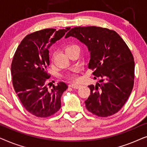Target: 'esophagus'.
I'll return each mask as SVG.
<instances>
[{
	"label": "esophagus",
	"mask_w": 147,
	"mask_h": 147,
	"mask_svg": "<svg viewBox=\"0 0 147 147\" xmlns=\"http://www.w3.org/2000/svg\"><path fill=\"white\" fill-rule=\"evenodd\" d=\"M70 86H71L72 88H74V89H79V88L82 86V85L79 84H72Z\"/></svg>",
	"instance_id": "obj_1"
}]
</instances>
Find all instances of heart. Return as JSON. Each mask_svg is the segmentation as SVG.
<instances>
[{"instance_id": "obj_1", "label": "heart", "mask_w": 147, "mask_h": 147, "mask_svg": "<svg viewBox=\"0 0 147 147\" xmlns=\"http://www.w3.org/2000/svg\"><path fill=\"white\" fill-rule=\"evenodd\" d=\"M72 46H75V45H69V46H68L66 49L71 47H72ZM77 71L78 70L76 69V70H75V71L72 72V73L68 74L66 76V78L70 80H77V74H76V72H77Z\"/></svg>"}]
</instances>
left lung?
I'll return each instance as SVG.
<instances>
[{
  "mask_svg": "<svg viewBox=\"0 0 147 147\" xmlns=\"http://www.w3.org/2000/svg\"><path fill=\"white\" fill-rule=\"evenodd\" d=\"M74 37L85 44L90 52L88 67L100 78L95 86L90 85V95L85 101L88 111L107 117L121 109L134 86L133 55L116 31L95 26L71 29L65 38Z\"/></svg>",
  "mask_w": 147,
  "mask_h": 147,
  "instance_id": "8db88e82",
  "label": "left lung"
}]
</instances>
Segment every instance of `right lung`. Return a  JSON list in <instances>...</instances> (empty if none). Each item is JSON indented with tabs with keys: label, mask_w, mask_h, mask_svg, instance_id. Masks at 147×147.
<instances>
[{
	"label": "right lung",
	"mask_w": 147,
	"mask_h": 147,
	"mask_svg": "<svg viewBox=\"0 0 147 147\" xmlns=\"http://www.w3.org/2000/svg\"><path fill=\"white\" fill-rule=\"evenodd\" d=\"M69 29H45L29 34L14 55L11 63L14 89L25 109L37 117H48L61 108V97L67 86L62 82L50 90L46 86L51 76L47 71L49 48Z\"/></svg>",
	"instance_id": "right-lung-1"
}]
</instances>
